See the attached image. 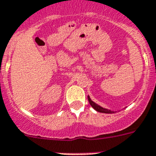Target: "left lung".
<instances>
[{
  "mask_svg": "<svg viewBox=\"0 0 156 156\" xmlns=\"http://www.w3.org/2000/svg\"><path fill=\"white\" fill-rule=\"evenodd\" d=\"M88 101H89V104L91 105V106L93 107V109L97 110L98 112H100V113H114V111H112L110 109H105V108H103V107L100 106L99 105L96 104L95 102L93 101L92 100H91L90 97L88 96Z\"/></svg>",
  "mask_w": 156,
  "mask_h": 156,
  "instance_id": "obj_1",
  "label": "left lung"
}]
</instances>
